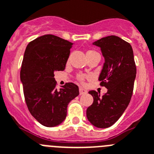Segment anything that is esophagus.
<instances>
[{
    "label": "esophagus",
    "mask_w": 154,
    "mask_h": 154,
    "mask_svg": "<svg viewBox=\"0 0 154 154\" xmlns=\"http://www.w3.org/2000/svg\"><path fill=\"white\" fill-rule=\"evenodd\" d=\"M79 92H80V95H83V94H87V91L85 89H84V88H82V87H80V89H79Z\"/></svg>",
    "instance_id": "esophagus-1"
}]
</instances>
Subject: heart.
Wrapping results in <instances>:
<instances>
[{
  "label": "heart",
  "instance_id": "b5f03b06",
  "mask_svg": "<svg viewBox=\"0 0 154 154\" xmlns=\"http://www.w3.org/2000/svg\"><path fill=\"white\" fill-rule=\"evenodd\" d=\"M98 54L97 51H94V50H89V51H87V55H91V54ZM86 76L85 75H82V74H80V75H78L77 76V80L80 81V82L83 83L84 81V80H85L86 78Z\"/></svg>",
  "mask_w": 154,
  "mask_h": 154
}]
</instances>
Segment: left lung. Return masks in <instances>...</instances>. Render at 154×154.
<instances>
[{"label": "left lung", "mask_w": 154, "mask_h": 154, "mask_svg": "<svg viewBox=\"0 0 154 154\" xmlns=\"http://www.w3.org/2000/svg\"><path fill=\"white\" fill-rule=\"evenodd\" d=\"M93 44L100 48L104 57L99 80L107 92L100 96L89 91L94 102L87 109V117L94 127L107 128L118 120L131 101L137 67L132 47L120 37L108 36Z\"/></svg>", "instance_id": "obj_1"}]
</instances>
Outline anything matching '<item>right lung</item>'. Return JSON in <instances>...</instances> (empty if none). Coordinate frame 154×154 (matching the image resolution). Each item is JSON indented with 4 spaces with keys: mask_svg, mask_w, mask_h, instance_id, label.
Masks as SVG:
<instances>
[{
    "mask_svg": "<svg viewBox=\"0 0 154 154\" xmlns=\"http://www.w3.org/2000/svg\"><path fill=\"white\" fill-rule=\"evenodd\" d=\"M73 43L46 34L30 41L26 48L20 80L29 111L45 127L60 124L67 117V105L79 95V88L67 83L56 88L54 72L63 70Z\"/></svg>",
    "mask_w": 154,
    "mask_h": 154,
    "instance_id": "1",
    "label": "right lung"
}]
</instances>
